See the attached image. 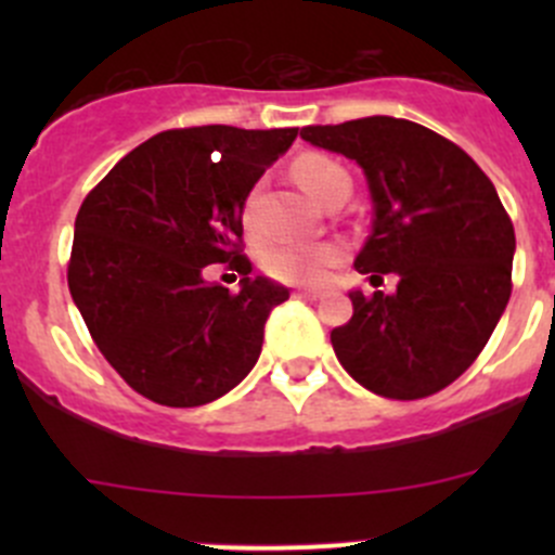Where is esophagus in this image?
<instances>
[{"label": "esophagus", "instance_id": "1", "mask_svg": "<svg viewBox=\"0 0 555 555\" xmlns=\"http://www.w3.org/2000/svg\"><path fill=\"white\" fill-rule=\"evenodd\" d=\"M298 298L319 300V298H322V293H319V289H298Z\"/></svg>", "mask_w": 555, "mask_h": 555}]
</instances>
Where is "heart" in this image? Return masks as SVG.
Returning <instances> with one entry per match:
<instances>
[{
    "label": "heart",
    "instance_id": "heart-1",
    "mask_svg": "<svg viewBox=\"0 0 555 555\" xmlns=\"http://www.w3.org/2000/svg\"><path fill=\"white\" fill-rule=\"evenodd\" d=\"M346 173L338 164L322 158V155H306L295 164V179L304 184L306 193L313 201L319 198L330 179ZM246 228H255L257 222V193L246 198L244 206ZM344 260V246L335 242H287L276 244L266 251V271L276 276L279 282L289 284H319L327 279L330 268Z\"/></svg>",
    "mask_w": 555,
    "mask_h": 555
}]
</instances>
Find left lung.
<instances>
[{"mask_svg":"<svg viewBox=\"0 0 555 555\" xmlns=\"http://www.w3.org/2000/svg\"><path fill=\"white\" fill-rule=\"evenodd\" d=\"M313 147L365 173L373 231L360 273H395L391 295L351 289L349 322L330 333L357 384L391 400L446 389L483 351L511 300L516 231L491 179L462 147L389 115L306 126Z\"/></svg>","mask_w":555,"mask_h":555,"instance_id":"8db88e82","label":"left lung"}]
</instances>
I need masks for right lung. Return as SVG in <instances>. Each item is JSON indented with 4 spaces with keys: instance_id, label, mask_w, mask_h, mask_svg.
<instances>
[{
    "instance_id": "1",
    "label": "right lung",
    "mask_w": 555,
    "mask_h": 555,
    "mask_svg": "<svg viewBox=\"0 0 555 555\" xmlns=\"http://www.w3.org/2000/svg\"><path fill=\"white\" fill-rule=\"evenodd\" d=\"M298 128L195 126L164 131L117 160L75 220L69 293L104 360L169 408L228 395L255 367L284 284L249 276L238 255L244 204L293 147ZM228 261L240 293L206 283Z\"/></svg>"
}]
</instances>
